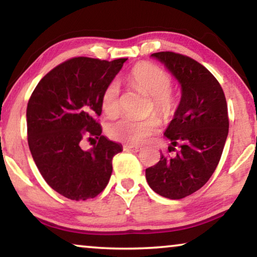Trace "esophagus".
<instances>
[{"label":"esophagus","mask_w":257,"mask_h":257,"mask_svg":"<svg viewBox=\"0 0 257 257\" xmlns=\"http://www.w3.org/2000/svg\"><path fill=\"white\" fill-rule=\"evenodd\" d=\"M123 149H124V150H133V152H140V150H141L142 148H141V147L124 145V146H123Z\"/></svg>","instance_id":"obj_1"}]
</instances>
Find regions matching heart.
Masks as SVG:
<instances>
[{
	"instance_id": "1",
	"label": "heart",
	"mask_w": 257,
	"mask_h": 257,
	"mask_svg": "<svg viewBox=\"0 0 257 257\" xmlns=\"http://www.w3.org/2000/svg\"><path fill=\"white\" fill-rule=\"evenodd\" d=\"M128 81L141 93L150 96V110H155L164 118H169L179 108V97L172 90V77L161 68L150 63H140L128 74ZM121 104V89L117 81L105 87L101 97L104 115L115 116ZM159 118L149 116L143 119L122 117L107 126V134L115 141L131 146L145 143L159 128Z\"/></svg>"
}]
</instances>
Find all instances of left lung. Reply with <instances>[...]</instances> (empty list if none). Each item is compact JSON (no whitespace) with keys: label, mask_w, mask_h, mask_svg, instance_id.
I'll list each match as a JSON object with an SVG mask.
<instances>
[{"label":"left lung","mask_w":257,"mask_h":257,"mask_svg":"<svg viewBox=\"0 0 257 257\" xmlns=\"http://www.w3.org/2000/svg\"><path fill=\"white\" fill-rule=\"evenodd\" d=\"M152 56L164 63L181 83L182 97L164 135L172 142L155 166L146 169L149 187L161 196L180 200L208 182L216 169L229 131L228 107L213 74L186 55L160 51Z\"/></svg>","instance_id":"8db88e82"}]
</instances>
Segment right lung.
Listing matches in <instances>:
<instances>
[{
	"label": "right lung",
	"instance_id": "right-lung-1",
	"mask_svg": "<svg viewBox=\"0 0 257 257\" xmlns=\"http://www.w3.org/2000/svg\"><path fill=\"white\" fill-rule=\"evenodd\" d=\"M128 59L74 57L51 69L27 107L28 145L36 167L55 191L74 201L94 198L107 187L112 157L122 147L101 135V97ZM95 137L90 151L83 139Z\"/></svg>",
	"mask_w": 257,
	"mask_h": 257
}]
</instances>
